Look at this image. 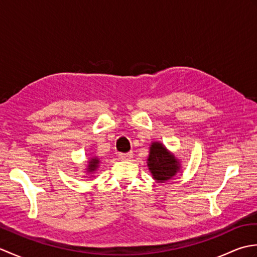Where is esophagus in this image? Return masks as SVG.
Instances as JSON below:
<instances>
[{
    "mask_svg": "<svg viewBox=\"0 0 257 257\" xmlns=\"http://www.w3.org/2000/svg\"><path fill=\"white\" fill-rule=\"evenodd\" d=\"M134 157L133 152H125V154H119V159L120 160H130Z\"/></svg>",
    "mask_w": 257,
    "mask_h": 257,
    "instance_id": "34e87169",
    "label": "esophagus"
}]
</instances>
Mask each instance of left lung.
Wrapping results in <instances>:
<instances>
[{
	"label": "left lung",
	"instance_id": "1",
	"mask_svg": "<svg viewBox=\"0 0 257 257\" xmlns=\"http://www.w3.org/2000/svg\"><path fill=\"white\" fill-rule=\"evenodd\" d=\"M148 167L152 176L160 182L171 179L179 170V162L161 144L154 143L150 147Z\"/></svg>",
	"mask_w": 257,
	"mask_h": 257
}]
</instances>
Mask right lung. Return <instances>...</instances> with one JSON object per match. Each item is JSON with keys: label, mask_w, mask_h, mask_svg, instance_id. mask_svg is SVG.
Wrapping results in <instances>:
<instances>
[{"label": "right lung", "mask_w": 257, "mask_h": 257, "mask_svg": "<svg viewBox=\"0 0 257 257\" xmlns=\"http://www.w3.org/2000/svg\"><path fill=\"white\" fill-rule=\"evenodd\" d=\"M98 163H99V160L98 159H91L90 161H89V168H88V170H89V172H92V171H95L96 169L98 168Z\"/></svg>", "instance_id": "1"}]
</instances>
